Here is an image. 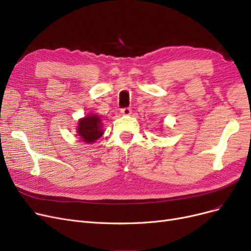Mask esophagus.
Returning a JSON list of instances; mask_svg holds the SVG:
<instances>
[{
  "mask_svg": "<svg viewBox=\"0 0 251 251\" xmlns=\"http://www.w3.org/2000/svg\"><path fill=\"white\" fill-rule=\"evenodd\" d=\"M131 108L130 107H124V108H122L121 109V113H122L123 115H125V116H129L131 114Z\"/></svg>",
  "mask_w": 251,
  "mask_h": 251,
  "instance_id": "esophagus-1",
  "label": "esophagus"
}]
</instances>
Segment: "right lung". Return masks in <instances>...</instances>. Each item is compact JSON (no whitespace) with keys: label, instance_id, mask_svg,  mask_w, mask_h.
Masks as SVG:
<instances>
[{"label":"right lung","instance_id":"right-lung-1","mask_svg":"<svg viewBox=\"0 0 251 251\" xmlns=\"http://www.w3.org/2000/svg\"><path fill=\"white\" fill-rule=\"evenodd\" d=\"M101 125V119L95 115H91L79 120L77 132L81 141L92 144L98 140L103 134Z\"/></svg>","mask_w":251,"mask_h":251}]
</instances>
